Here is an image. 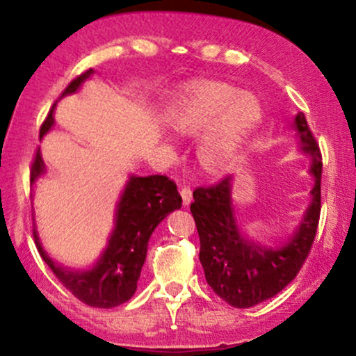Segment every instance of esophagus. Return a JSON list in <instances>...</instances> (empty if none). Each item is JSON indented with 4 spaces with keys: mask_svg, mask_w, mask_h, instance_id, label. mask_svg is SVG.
<instances>
[{
    "mask_svg": "<svg viewBox=\"0 0 356 356\" xmlns=\"http://www.w3.org/2000/svg\"><path fill=\"white\" fill-rule=\"evenodd\" d=\"M181 197H182L184 206H189V204L192 202V191H191V187H182V189H181Z\"/></svg>",
    "mask_w": 356,
    "mask_h": 356,
    "instance_id": "34e87169",
    "label": "esophagus"
}]
</instances>
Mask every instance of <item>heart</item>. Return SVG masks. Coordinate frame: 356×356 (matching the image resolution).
<instances>
[{"label":"heart","instance_id":"heart-1","mask_svg":"<svg viewBox=\"0 0 356 356\" xmlns=\"http://www.w3.org/2000/svg\"><path fill=\"white\" fill-rule=\"evenodd\" d=\"M263 120L261 102L222 81H192L175 97L165 115L167 129L179 137H199V164L212 177L226 175L244 144Z\"/></svg>","mask_w":356,"mask_h":356}]
</instances>
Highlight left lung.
<instances>
[{"instance_id": "8db88e82", "label": "left lung", "mask_w": 356, "mask_h": 356, "mask_svg": "<svg viewBox=\"0 0 356 356\" xmlns=\"http://www.w3.org/2000/svg\"><path fill=\"white\" fill-rule=\"evenodd\" d=\"M291 127L300 152L309 161L313 187L300 224L276 246L249 238L239 224L232 199V175L218 186L194 191L191 212L201 239L199 259L216 295L234 308H251L284 289L303 266L316 234L321 207V154L305 113H298Z\"/></svg>"}]
</instances>
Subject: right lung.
Instances as JSON below:
<instances>
[{
  "label": "right lung",
  "mask_w": 356,
  "mask_h": 356,
  "mask_svg": "<svg viewBox=\"0 0 356 356\" xmlns=\"http://www.w3.org/2000/svg\"><path fill=\"white\" fill-rule=\"evenodd\" d=\"M93 73L95 70L90 68L79 79L73 80L61 97L80 92L81 85ZM55 107L56 105H53L47 120L43 122L40 140L55 125V117H53ZM44 174H47V165L43 162L42 150L38 149L31 167V191L36 181ZM181 206L182 199L177 187L165 175L138 177L132 174L117 201L113 227L110 231L107 246L92 266L75 269L60 264L44 251L36 227L33 229L35 243L44 263L51 268L65 288L70 289L73 296L95 308H115L129 301L136 293L137 281L147 257L149 239L155 227L170 212L181 209Z\"/></svg>",
  "instance_id": "right-lung-1"
}]
</instances>
